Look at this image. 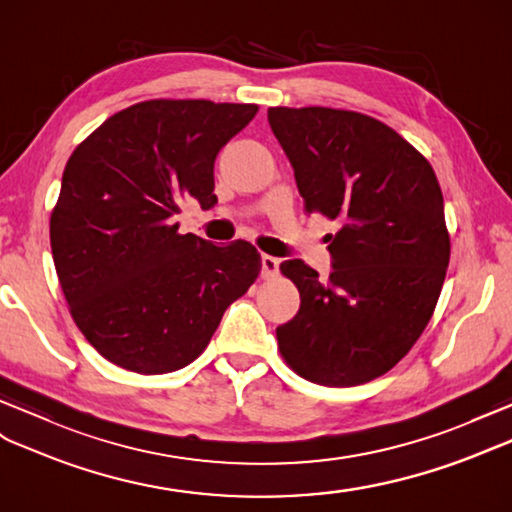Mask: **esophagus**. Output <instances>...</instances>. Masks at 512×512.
<instances>
[{
  "mask_svg": "<svg viewBox=\"0 0 512 512\" xmlns=\"http://www.w3.org/2000/svg\"><path fill=\"white\" fill-rule=\"evenodd\" d=\"M260 265H263V276L271 278V276H276L278 269H280V258L263 254V256H260Z\"/></svg>",
  "mask_w": 512,
  "mask_h": 512,
  "instance_id": "34e87169",
  "label": "esophagus"
}]
</instances>
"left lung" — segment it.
<instances>
[{"instance_id":"8db88e82","label":"left lung","mask_w":512,"mask_h":512,"mask_svg":"<svg viewBox=\"0 0 512 512\" xmlns=\"http://www.w3.org/2000/svg\"><path fill=\"white\" fill-rule=\"evenodd\" d=\"M267 119L306 213L339 223L326 236L328 280L299 258L280 265L302 299L276 328L280 352L310 382H369L408 354L441 295L450 263L441 186L413 145L360 112L269 108Z\"/></svg>"}]
</instances>
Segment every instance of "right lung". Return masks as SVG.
I'll return each mask as SVG.
<instances>
[{
  "label": "right lung",
  "instance_id": "add662e5",
  "mask_svg": "<svg viewBox=\"0 0 512 512\" xmlns=\"http://www.w3.org/2000/svg\"><path fill=\"white\" fill-rule=\"evenodd\" d=\"M256 112L152 99L106 119L71 154L49 239L71 315L110 363L136 373L193 363L258 278L252 243L219 247L176 221L182 199L217 204L215 158Z\"/></svg>",
  "mask_w": 512,
  "mask_h": 512
}]
</instances>
